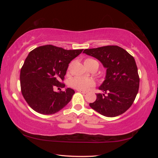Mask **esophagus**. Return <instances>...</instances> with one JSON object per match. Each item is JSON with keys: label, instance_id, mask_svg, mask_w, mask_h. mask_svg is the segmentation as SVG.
Segmentation results:
<instances>
[{"label": "esophagus", "instance_id": "34e87169", "mask_svg": "<svg viewBox=\"0 0 158 158\" xmlns=\"http://www.w3.org/2000/svg\"><path fill=\"white\" fill-rule=\"evenodd\" d=\"M78 92H80V93H82V94H84L87 93L86 92H85V91H82V90H78Z\"/></svg>", "mask_w": 158, "mask_h": 158}]
</instances>
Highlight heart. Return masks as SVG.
I'll list each match as a JSON object with an SVG mask.
<instances>
[{"label":"heart","instance_id":"1","mask_svg":"<svg viewBox=\"0 0 158 158\" xmlns=\"http://www.w3.org/2000/svg\"><path fill=\"white\" fill-rule=\"evenodd\" d=\"M96 62L92 59H87L85 60V64H88ZM71 86L78 90H87L95 85V81L92 78H84L82 77H76L71 81Z\"/></svg>","mask_w":158,"mask_h":158}]
</instances>
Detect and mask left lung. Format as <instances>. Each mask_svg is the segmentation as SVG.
<instances>
[{
    "label": "left lung",
    "instance_id": "1",
    "mask_svg": "<svg viewBox=\"0 0 158 158\" xmlns=\"http://www.w3.org/2000/svg\"><path fill=\"white\" fill-rule=\"evenodd\" d=\"M84 53L95 57L107 69L106 76L99 87L103 94L89 106L107 117H114L131 107L139 89L140 78L134 57L121 47L108 45L85 49Z\"/></svg>",
    "mask_w": 158,
    "mask_h": 158
}]
</instances>
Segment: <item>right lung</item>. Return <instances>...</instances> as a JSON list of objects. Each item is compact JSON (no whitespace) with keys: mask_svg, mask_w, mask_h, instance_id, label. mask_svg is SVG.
Here are the masks:
<instances>
[{"mask_svg":"<svg viewBox=\"0 0 158 158\" xmlns=\"http://www.w3.org/2000/svg\"><path fill=\"white\" fill-rule=\"evenodd\" d=\"M83 49L66 50L51 45L32 50L20 70V86L23 97L30 107L43 114H52L67 105L74 90L55 92V88H64V80L69 64Z\"/></svg>","mask_w":158,"mask_h":158,"instance_id":"right-lung-1","label":"right lung"}]
</instances>
